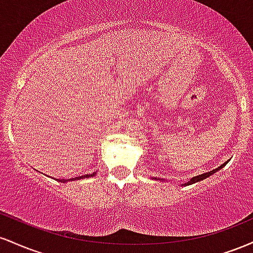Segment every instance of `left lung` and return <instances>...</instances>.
Returning <instances> with one entry per match:
<instances>
[{
    "label": "left lung",
    "instance_id": "8db88e82",
    "mask_svg": "<svg viewBox=\"0 0 253 253\" xmlns=\"http://www.w3.org/2000/svg\"><path fill=\"white\" fill-rule=\"evenodd\" d=\"M227 163H228V161H227V162H225V163L220 165V167H219V168H216V169H214V170H211V171H208V172H205V173H202V175H199V176H194L193 178H190L189 181H188V182L183 183V184H182V187H183V185H190V184H194V183H196V182L203 181V179H206V178H207V177H210V176L213 175V173H215L216 171L221 170L222 168L225 167V165L227 164ZM153 178H155V177H153ZM155 179H159V178H155ZM163 181H164V179H163Z\"/></svg>",
    "mask_w": 253,
    "mask_h": 253
}]
</instances>
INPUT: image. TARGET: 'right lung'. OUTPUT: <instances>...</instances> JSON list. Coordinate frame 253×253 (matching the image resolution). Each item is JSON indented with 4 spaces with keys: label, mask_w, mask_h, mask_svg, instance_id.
Wrapping results in <instances>:
<instances>
[{
    "label": "right lung",
    "mask_w": 253,
    "mask_h": 253,
    "mask_svg": "<svg viewBox=\"0 0 253 253\" xmlns=\"http://www.w3.org/2000/svg\"><path fill=\"white\" fill-rule=\"evenodd\" d=\"M95 175H96V172H92V173H89V175H83V176H78V177H75V178H71V179H57V181L59 182H69V181H78V179H83V178H89V177H94Z\"/></svg>",
    "instance_id": "1"
}]
</instances>
